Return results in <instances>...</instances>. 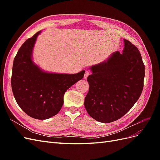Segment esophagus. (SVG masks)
<instances>
[{
	"label": "esophagus",
	"instance_id": "34e87169",
	"mask_svg": "<svg viewBox=\"0 0 160 160\" xmlns=\"http://www.w3.org/2000/svg\"><path fill=\"white\" fill-rule=\"evenodd\" d=\"M89 74H90V72L89 71H86L85 72V75H84V79L88 78V77L89 75Z\"/></svg>",
	"mask_w": 160,
	"mask_h": 160
}]
</instances>
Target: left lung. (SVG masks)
<instances>
[{
	"instance_id": "left-lung-1",
	"label": "left lung",
	"mask_w": 160,
	"mask_h": 160,
	"mask_svg": "<svg viewBox=\"0 0 160 160\" xmlns=\"http://www.w3.org/2000/svg\"><path fill=\"white\" fill-rule=\"evenodd\" d=\"M122 52L90 67L89 92L85 108L92 118L111 123L126 114L137 102L143 88L145 66L138 48L123 39Z\"/></svg>"
}]
</instances>
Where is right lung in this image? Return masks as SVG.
<instances>
[{
  "instance_id": "obj_1",
  "label": "right lung",
  "mask_w": 160,
  "mask_h": 160,
  "mask_svg": "<svg viewBox=\"0 0 160 160\" xmlns=\"http://www.w3.org/2000/svg\"><path fill=\"white\" fill-rule=\"evenodd\" d=\"M38 31L23 43L14 57L11 86L14 98L30 117L47 119L57 115L63 104L66 91L83 79L85 70L75 74L43 71L32 60Z\"/></svg>"
}]
</instances>
